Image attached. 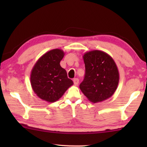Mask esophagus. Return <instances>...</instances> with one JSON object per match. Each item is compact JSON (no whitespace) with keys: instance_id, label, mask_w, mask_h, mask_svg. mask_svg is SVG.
Here are the masks:
<instances>
[{"instance_id":"34e87169","label":"esophagus","mask_w":147,"mask_h":147,"mask_svg":"<svg viewBox=\"0 0 147 147\" xmlns=\"http://www.w3.org/2000/svg\"><path fill=\"white\" fill-rule=\"evenodd\" d=\"M73 82L75 86H77L79 83V80L78 78H74L73 79Z\"/></svg>"}]
</instances>
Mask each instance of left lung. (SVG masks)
<instances>
[{"instance_id":"1","label":"left lung","mask_w":147,"mask_h":147,"mask_svg":"<svg viewBox=\"0 0 147 147\" xmlns=\"http://www.w3.org/2000/svg\"><path fill=\"white\" fill-rule=\"evenodd\" d=\"M86 74L80 89L89 101L102 102L111 97L117 88L119 73L115 62L108 54L94 50L83 56Z\"/></svg>"}]
</instances>
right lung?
Returning <instances> with one entry per match:
<instances>
[{
  "label": "right lung",
  "mask_w": 147,
  "mask_h": 147,
  "mask_svg": "<svg viewBox=\"0 0 147 147\" xmlns=\"http://www.w3.org/2000/svg\"><path fill=\"white\" fill-rule=\"evenodd\" d=\"M64 55L61 49L51 50L40 57L32 69V89L42 100L54 102L73 84L59 64Z\"/></svg>",
  "instance_id": "add662e5"
}]
</instances>
